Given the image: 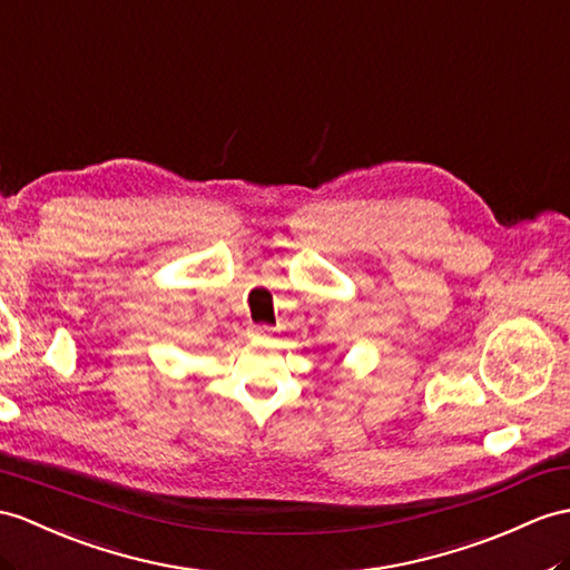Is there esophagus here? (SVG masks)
I'll use <instances>...</instances> for the list:
<instances>
[{
    "mask_svg": "<svg viewBox=\"0 0 570 570\" xmlns=\"http://www.w3.org/2000/svg\"><path fill=\"white\" fill-rule=\"evenodd\" d=\"M271 326H266V324H252L248 326V336L252 338H268L271 336Z\"/></svg>",
    "mask_w": 570,
    "mask_h": 570,
    "instance_id": "esophagus-1",
    "label": "esophagus"
}]
</instances>
